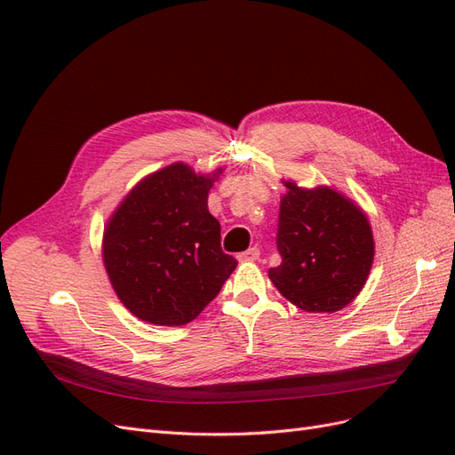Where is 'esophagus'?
Segmentation results:
<instances>
[{
	"instance_id": "obj_1",
	"label": "esophagus",
	"mask_w": 455,
	"mask_h": 455,
	"mask_svg": "<svg viewBox=\"0 0 455 455\" xmlns=\"http://www.w3.org/2000/svg\"><path fill=\"white\" fill-rule=\"evenodd\" d=\"M237 258H239L241 261H256V259L259 258V251L256 249V246H252V249L241 252Z\"/></svg>"
}]
</instances>
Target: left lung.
Returning <instances> with one entry per match:
<instances>
[{
	"instance_id": "left-lung-1",
	"label": "left lung",
	"mask_w": 455,
	"mask_h": 455,
	"mask_svg": "<svg viewBox=\"0 0 455 455\" xmlns=\"http://www.w3.org/2000/svg\"><path fill=\"white\" fill-rule=\"evenodd\" d=\"M277 246L269 269L277 291L307 313H336L364 288L376 243L361 204L332 186L304 188L283 180Z\"/></svg>"
}]
</instances>
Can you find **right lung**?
Segmentation results:
<instances>
[{"label": "right lung", "instance_id": "1", "mask_svg": "<svg viewBox=\"0 0 455 455\" xmlns=\"http://www.w3.org/2000/svg\"><path fill=\"white\" fill-rule=\"evenodd\" d=\"M224 172L176 161L144 176L109 214L102 261L116 296L136 319L182 326L218 296L237 259L220 246L209 191Z\"/></svg>", "mask_w": 455, "mask_h": 455}]
</instances>
